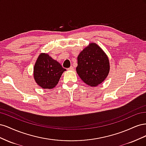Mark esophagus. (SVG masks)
I'll return each mask as SVG.
<instances>
[{
    "label": "esophagus",
    "mask_w": 146,
    "mask_h": 146,
    "mask_svg": "<svg viewBox=\"0 0 146 146\" xmlns=\"http://www.w3.org/2000/svg\"><path fill=\"white\" fill-rule=\"evenodd\" d=\"M68 69L69 70H73L74 69V67H73V66H70V68H69Z\"/></svg>",
    "instance_id": "obj_1"
}]
</instances>
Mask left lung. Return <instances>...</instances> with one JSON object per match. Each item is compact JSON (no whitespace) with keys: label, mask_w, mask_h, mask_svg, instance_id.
Here are the masks:
<instances>
[{"label":"left lung","mask_w":146,"mask_h":146,"mask_svg":"<svg viewBox=\"0 0 146 146\" xmlns=\"http://www.w3.org/2000/svg\"><path fill=\"white\" fill-rule=\"evenodd\" d=\"M76 71L84 83L94 87L102 83L110 72L108 57L97 44L91 42L77 57Z\"/></svg>","instance_id":"1"}]
</instances>
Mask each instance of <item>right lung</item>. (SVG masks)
Masks as SVG:
<instances>
[{"instance_id":"1","label":"right lung","mask_w":146,"mask_h":146,"mask_svg":"<svg viewBox=\"0 0 146 146\" xmlns=\"http://www.w3.org/2000/svg\"><path fill=\"white\" fill-rule=\"evenodd\" d=\"M66 69L47 54L38 56L33 68V77L42 89H52L58 84L62 74Z\"/></svg>"}]
</instances>
